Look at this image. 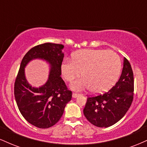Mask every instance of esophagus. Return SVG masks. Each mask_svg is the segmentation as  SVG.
<instances>
[{
  "instance_id": "esophagus-1",
  "label": "esophagus",
  "mask_w": 147,
  "mask_h": 147,
  "mask_svg": "<svg viewBox=\"0 0 147 147\" xmlns=\"http://www.w3.org/2000/svg\"><path fill=\"white\" fill-rule=\"evenodd\" d=\"M79 95L78 93H75V92H73L72 93V97H74V98H76L77 97H78Z\"/></svg>"
}]
</instances>
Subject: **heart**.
Wrapping results in <instances>:
<instances>
[{"label":"heart","instance_id":"heart-1","mask_svg":"<svg viewBox=\"0 0 147 147\" xmlns=\"http://www.w3.org/2000/svg\"><path fill=\"white\" fill-rule=\"evenodd\" d=\"M121 70V60L117 53L106 50H82L74 53L72 60L66 59L61 65V71L66 82H72L73 90L90 89L94 93H102L114 85Z\"/></svg>","mask_w":147,"mask_h":147}]
</instances>
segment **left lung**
<instances>
[{"label": "left lung", "mask_w": 147, "mask_h": 147, "mask_svg": "<svg viewBox=\"0 0 147 147\" xmlns=\"http://www.w3.org/2000/svg\"><path fill=\"white\" fill-rule=\"evenodd\" d=\"M134 79L131 65L124 58L122 75L114 86L102 95L88 97L84 114L97 127H109L124 117L132 104Z\"/></svg>", "instance_id": "obj_1"}]
</instances>
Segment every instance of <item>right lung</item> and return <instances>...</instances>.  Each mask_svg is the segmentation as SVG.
<instances>
[{"label":"right lung","instance_id":"1","mask_svg":"<svg viewBox=\"0 0 147 147\" xmlns=\"http://www.w3.org/2000/svg\"><path fill=\"white\" fill-rule=\"evenodd\" d=\"M63 47L52 43L33 47L22 59L15 80L14 97L20 112L28 122L40 129H48L57 124L72 99V91L61 77ZM34 58L46 60L51 64L48 82L39 88L30 86L24 76V67Z\"/></svg>","mask_w":147,"mask_h":147}]
</instances>
